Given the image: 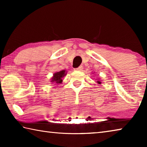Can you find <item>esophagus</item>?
<instances>
[{
  "label": "esophagus",
  "mask_w": 147,
  "mask_h": 147,
  "mask_svg": "<svg viewBox=\"0 0 147 147\" xmlns=\"http://www.w3.org/2000/svg\"><path fill=\"white\" fill-rule=\"evenodd\" d=\"M83 69V67L82 66H80L79 67L76 68V69H74V70L75 71H81Z\"/></svg>",
  "instance_id": "esophagus-1"
}]
</instances>
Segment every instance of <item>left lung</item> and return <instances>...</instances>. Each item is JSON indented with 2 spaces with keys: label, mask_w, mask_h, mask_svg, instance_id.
Wrapping results in <instances>:
<instances>
[{
  "label": "left lung",
  "mask_w": 147,
  "mask_h": 147,
  "mask_svg": "<svg viewBox=\"0 0 147 147\" xmlns=\"http://www.w3.org/2000/svg\"><path fill=\"white\" fill-rule=\"evenodd\" d=\"M96 82H97L98 84H102V82L99 78H97V81H96Z\"/></svg>",
  "instance_id": "8db88e82"
}]
</instances>
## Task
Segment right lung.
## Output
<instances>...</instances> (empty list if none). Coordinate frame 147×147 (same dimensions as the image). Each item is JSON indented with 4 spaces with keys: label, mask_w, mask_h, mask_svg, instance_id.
I'll return each mask as SVG.
<instances>
[{
    "label": "right lung",
    "mask_w": 147,
    "mask_h": 147,
    "mask_svg": "<svg viewBox=\"0 0 147 147\" xmlns=\"http://www.w3.org/2000/svg\"><path fill=\"white\" fill-rule=\"evenodd\" d=\"M66 74L67 71L65 70L56 72L53 74V76L51 79V82H52V84H55V85L61 84L63 82V78L66 76Z\"/></svg>",
    "instance_id": "add662e5"
}]
</instances>
